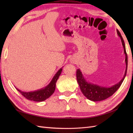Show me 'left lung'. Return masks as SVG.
I'll return each instance as SVG.
<instances>
[{"label":"left lung","instance_id":"left-lung-1","mask_svg":"<svg viewBox=\"0 0 133 133\" xmlns=\"http://www.w3.org/2000/svg\"><path fill=\"white\" fill-rule=\"evenodd\" d=\"M117 32L118 35L121 38L122 46L123 47L124 54H125L126 63V70L125 74H124L123 78L119 82L115 84L114 85L111 87L102 86L98 85V84H94L87 81L86 78L84 77L82 73L81 70L77 69V79L79 86L80 87L81 91L83 93V94L90 101L94 102L101 101L106 99L107 98L111 97L119 88L123 80L125 79L127 72V69H128V55L126 54L125 44L122 38V36H121V33L118 30H117Z\"/></svg>","mask_w":133,"mask_h":133}]
</instances>
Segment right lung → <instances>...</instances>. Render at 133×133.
Returning a JSON list of instances; mask_svg holds the SVG:
<instances>
[{
	"label": "right lung",
	"mask_w": 133,
	"mask_h": 133,
	"mask_svg": "<svg viewBox=\"0 0 133 133\" xmlns=\"http://www.w3.org/2000/svg\"><path fill=\"white\" fill-rule=\"evenodd\" d=\"M62 71V67L59 69L58 72L54 76L51 81L46 87H43L41 89L35 90L33 91L25 92L20 90L18 88L16 89L21 94L30 101H34L35 102L44 101L47 98H49L55 91L56 82L60 76Z\"/></svg>",
	"instance_id": "1"
}]
</instances>
